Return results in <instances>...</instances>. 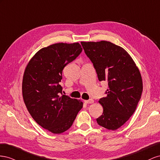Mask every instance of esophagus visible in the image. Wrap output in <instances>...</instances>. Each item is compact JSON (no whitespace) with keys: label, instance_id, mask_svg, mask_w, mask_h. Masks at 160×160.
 <instances>
[{"label":"esophagus","instance_id":"1","mask_svg":"<svg viewBox=\"0 0 160 160\" xmlns=\"http://www.w3.org/2000/svg\"><path fill=\"white\" fill-rule=\"evenodd\" d=\"M84 102L86 104H92L94 102V100L93 99H89V100H84Z\"/></svg>","mask_w":160,"mask_h":160}]
</instances>
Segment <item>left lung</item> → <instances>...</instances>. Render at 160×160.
I'll return each instance as SVG.
<instances>
[{
	"label": "left lung",
	"instance_id": "obj_1",
	"mask_svg": "<svg viewBox=\"0 0 160 160\" xmlns=\"http://www.w3.org/2000/svg\"><path fill=\"white\" fill-rule=\"evenodd\" d=\"M85 53L93 63L100 81L108 82L107 97L100 98L102 115L100 126L115 131L135 111L143 91L138 67L125 49L107 41L82 42Z\"/></svg>",
	"mask_w": 160,
	"mask_h": 160
}]
</instances>
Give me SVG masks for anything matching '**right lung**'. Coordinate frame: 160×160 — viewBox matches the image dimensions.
Wrapping results in <instances>:
<instances>
[{
  "label": "right lung",
  "instance_id": "add662e5",
  "mask_svg": "<svg viewBox=\"0 0 160 160\" xmlns=\"http://www.w3.org/2000/svg\"><path fill=\"white\" fill-rule=\"evenodd\" d=\"M79 43H58L39 49L25 68L22 82L24 102L38 125L54 134L70 128L83 107L80 100L62 94V70L79 56Z\"/></svg>",
  "mask_w": 160,
  "mask_h": 160
}]
</instances>
